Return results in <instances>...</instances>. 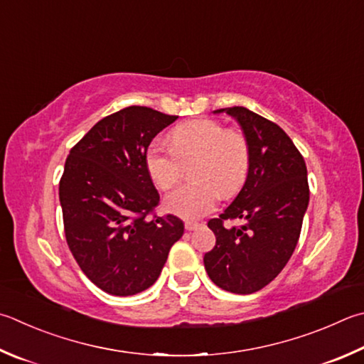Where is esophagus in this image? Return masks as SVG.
<instances>
[{
	"label": "esophagus",
	"mask_w": 364,
	"mask_h": 364,
	"mask_svg": "<svg viewBox=\"0 0 364 364\" xmlns=\"http://www.w3.org/2000/svg\"><path fill=\"white\" fill-rule=\"evenodd\" d=\"M199 226H200V223H197V221H186V223H184V228H186V230H196Z\"/></svg>",
	"instance_id": "esophagus-1"
}]
</instances>
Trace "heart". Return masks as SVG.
Listing matches in <instances>:
<instances>
[{"instance_id": "b5f03b06", "label": "heart", "mask_w": 364, "mask_h": 364, "mask_svg": "<svg viewBox=\"0 0 364 364\" xmlns=\"http://www.w3.org/2000/svg\"><path fill=\"white\" fill-rule=\"evenodd\" d=\"M196 161L191 170L194 183L183 184L165 197V208L184 220H197L213 211L220 193L232 197L245 184L251 153L245 134L224 129L216 119H191L170 134V148L151 143L144 164L151 180L167 191L180 181L183 164Z\"/></svg>"}]
</instances>
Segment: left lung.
<instances>
[{"mask_svg": "<svg viewBox=\"0 0 364 364\" xmlns=\"http://www.w3.org/2000/svg\"><path fill=\"white\" fill-rule=\"evenodd\" d=\"M237 119L248 138L250 173L239 196L208 221L215 247L203 256L216 287L251 294L269 285L291 257L309 205L307 167L299 149L275 122L243 107L216 109ZM243 219L229 228L226 220Z\"/></svg>", "mask_w": 364, "mask_h": 364, "instance_id": "8db88e82", "label": "left lung"}]
</instances>
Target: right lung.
<instances>
[{
	"label": "right lung",
	"instance_id": "right-lung-1",
	"mask_svg": "<svg viewBox=\"0 0 364 364\" xmlns=\"http://www.w3.org/2000/svg\"><path fill=\"white\" fill-rule=\"evenodd\" d=\"M178 116L127 107L98 121L65 162L58 186L68 248L105 293L132 296L159 279L184 224L157 216L159 193L144 164L153 138Z\"/></svg>",
	"mask_w": 364,
	"mask_h": 364
}]
</instances>
